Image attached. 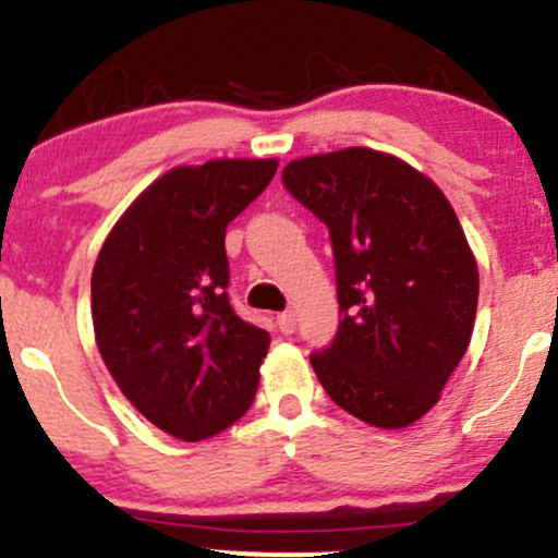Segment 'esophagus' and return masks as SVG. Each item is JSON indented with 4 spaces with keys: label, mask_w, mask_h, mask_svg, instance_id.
<instances>
[{
    "label": "esophagus",
    "mask_w": 558,
    "mask_h": 558,
    "mask_svg": "<svg viewBox=\"0 0 558 558\" xmlns=\"http://www.w3.org/2000/svg\"><path fill=\"white\" fill-rule=\"evenodd\" d=\"M278 328L283 333H294L296 331V313L286 310V313L278 315Z\"/></svg>",
    "instance_id": "1"
}]
</instances>
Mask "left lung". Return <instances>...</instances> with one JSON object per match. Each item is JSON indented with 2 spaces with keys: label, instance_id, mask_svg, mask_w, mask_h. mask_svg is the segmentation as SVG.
<instances>
[{
  "label": "left lung",
  "instance_id": "obj_1",
  "mask_svg": "<svg viewBox=\"0 0 558 558\" xmlns=\"http://www.w3.org/2000/svg\"><path fill=\"white\" fill-rule=\"evenodd\" d=\"M283 186L331 238L342 320L310 355L320 385L368 425H412L476 320L478 269L454 208L427 175L363 146L289 162Z\"/></svg>",
  "mask_w": 558,
  "mask_h": 558
}]
</instances>
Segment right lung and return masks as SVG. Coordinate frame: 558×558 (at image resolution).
Masks as SVG:
<instances>
[{"label": "right lung", "mask_w": 558, "mask_h": 558, "mask_svg": "<svg viewBox=\"0 0 558 558\" xmlns=\"http://www.w3.org/2000/svg\"><path fill=\"white\" fill-rule=\"evenodd\" d=\"M275 160H210L146 186L93 267L98 353L128 401L181 441L254 403L269 333L227 296V225L272 181Z\"/></svg>", "instance_id": "add662e5"}]
</instances>
